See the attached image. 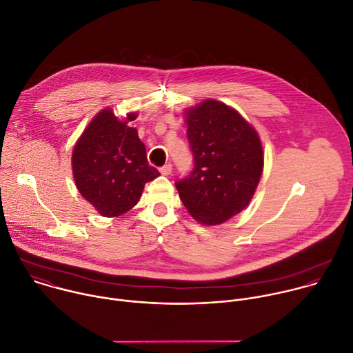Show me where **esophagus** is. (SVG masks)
I'll return each mask as SVG.
<instances>
[{"mask_svg":"<svg viewBox=\"0 0 353 353\" xmlns=\"http://www.w3.org/2000/svg\"><path fill=\"white\" fill-rule=\"evenodd\" d=\"M161 173H162L163 176H169V174L172 173V165H170V163H166L165 166H162V168H161Z\"/></svg>","mask_w":353,"mask_h":353,"instance_id":"1","label":"esophagus"}]
</instances>
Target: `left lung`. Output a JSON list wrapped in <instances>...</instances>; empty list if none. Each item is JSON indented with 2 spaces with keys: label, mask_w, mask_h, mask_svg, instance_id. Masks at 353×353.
Masks as SVG:
<instances>
[{
  "label": "left lung",
  "mask_w": 353,
  "mask_h": 353,
  "mask_svg": "<svg viewBox=\"0 0 353 353\" xmlns=\"http://www.w3.org/2000/svg\"><path fill=\"white\" fill-rule=\"evenodd\" d=\"M185 123L194 169L176 188L194 219L221 225L256 192L264 168L260 137L239 112L214 99L190 108Z\"/></svg>",
  "instance_id": "1"
}]
</instances>
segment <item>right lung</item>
<instances>
[{
    "label": "right lung",
    "mask_w": 353,
    "mask_h": 353,
    "mask_svg": "<svg viewBox=\"0 0 353 353\" xmlns=\"http://www.w3.org/2000/svg\"><path fill=\"white\" fill-rule=\"evenodd\" d=\"M116 117L113 110H100L85 128L72 150V173L78 191L106 218L128 212L139 201L143 187L161 173L149 166L145 145L137 128Z\"/></svg>",
    "instance_id": "right-lung-1"
}]
</instances>
